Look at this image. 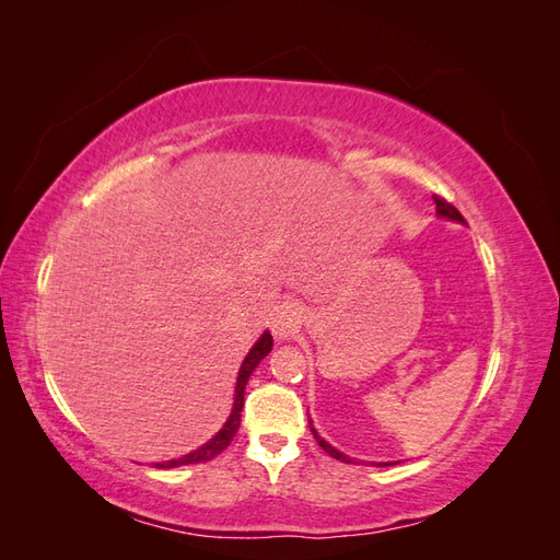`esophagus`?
Segmentation results:
<instances>
[{
  "label": "esophagus",
  "instance_id": "obj_1",
  "mask_svg": "<svg viewBox=\"0 0 560 560\" xmlns=\"http://www.w3.org/2000/svg\"><path fill=\"white\" fill-rule=\"evenodd\" d=\"M299 325H301V311L292 301H284L282 306H278L273 317H270V329H273V336L278 341H284V338L296 334Z\"/></svg>",
  "mask_w": 560,
  "mask_h": 560
}]
</instances>
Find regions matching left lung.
I'll use <instances>...</instances> for the list:
<instances>
[{"mask_svg":"<svg viewBox=\"0 0 560 560\" xmlns=\"http://www.w3.org/2000/svg\"><path fill=\"white\" fill-rule=\"evenodd\" d=\"M434 202H436V214L439 217H446V219H453V222H460V224H465V217L457 212V208L455 206H451L448 200H444V198H439V196H434ZM311 422V420H308ZM311 432H313V436L317 439V444L322 446V451H327L331 457H336V460H343V463H350V457L348 455H343L341 451H336L331 444H327L325 439L322 436H317V432H315V428H311ZM383 465V463H381ZM387 465V463H385Z\"/></svg>","mask_w":560,"mask_h":560,"instance_id":"left-lung-1","label":"left lung"}]
</instances>
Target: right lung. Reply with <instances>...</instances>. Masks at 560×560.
<instances>
[{
    "mask_svg": "<svg viewBox=\"0 0 560 560\" xmlns=\"http://www.w3.org/2000/svg\"><path fill=\"white\" fill-rule=\"evenodd\" d=\"M270 348H273V336H270L268 331L259 338L257 343H254V348L247 352V358L243 360V366L238 371V383H235V399H233V411L229 416V420L224 422V428L219 430L208 444H202L198 451L194 453H186L184 457H179V460H167V463H156V467L165 469V467H182V465H196V463H208L212 460L214 455L222 453L231 442L235 432H238L241 428V411H243V404H245V385L252 376V371L257 369V364L266 358V354L270 352Z\"/></svg>",
    "mask_w": 560,
    "mask_h": 560,
    "instance_id": "obj_1",
    "label": "right lung"
}]
</instances>
